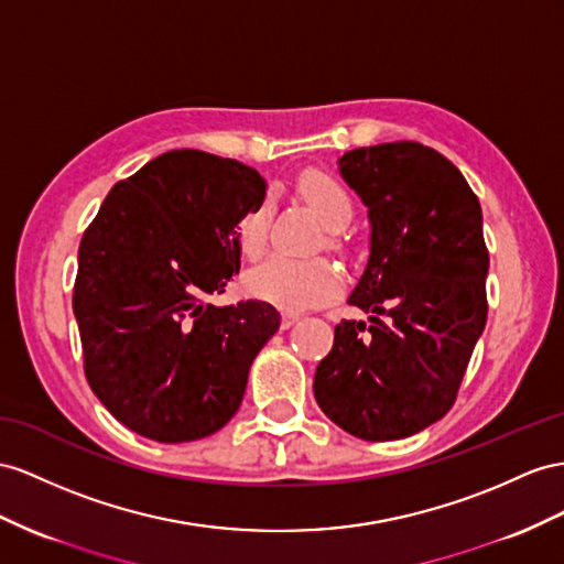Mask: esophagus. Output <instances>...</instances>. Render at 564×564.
Wrapping results in <instances>:
<instances>
[{"instance_id":"obj_1","label":"esophagus","mask_w":564,"mask_h":564,"mask_svg":"<svg viewBox=\"0 0 564 564\" xmlns=\"http://www.w3.org/2000/svg\"><path fill=\"white\" fill-rule=\"evenodd\" d=\"M297 322H300V314H295V312H283V314H281V328H283V330L295 326Z\"/></svg>"}]
</instances>
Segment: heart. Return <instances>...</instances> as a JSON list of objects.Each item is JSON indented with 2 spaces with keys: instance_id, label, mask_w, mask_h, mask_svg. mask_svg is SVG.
I'll use <instances>...</instances> for the list:
<instances>
[{
  "instance_id": "heart-1",
  "label": "heart",
  "mask_w": 564,
  "mask_h": 564,
  "mask_svg": "<svg viewBox=\"0 0 564 564\" xmlns=\"http://www.w3.org/2000/svg\"><path fill=\"white\" fill-rule=\"evenodd\" d=\"M297 193L328 228H343L350 221L355 209L352 195L330 173L316 169L305 171L297 178ZM271 212V202L262 199L238 219L236 240L245 257L257 259L267 250ZM242 285L252 297L276 307L310 310L338 295L340 271L324 259L300 262V259L273 254L245 273Z\"/></svg>"
}]
</instances>
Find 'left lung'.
I'll use <instances>...</instances> for the list:
<instances>
[{"instance_id": "8db88e82", "label": "left lung", "mask_w": 564, "mask_h": 564, "mask_svg": "<svg viewBox=\"0 0 564 564\" xmlns=\"http://www.w3.org/2000/svg\"><path fill=\"white\" fill-rule=\"evenodd\" d=\"M338 169L371 224L367 267L348 302L373 316L369 326H336L314 398L357 438H408L453 408L484 334L481 205L459 169L420 142L345 152Z\"/></svg>"}]
</instances>
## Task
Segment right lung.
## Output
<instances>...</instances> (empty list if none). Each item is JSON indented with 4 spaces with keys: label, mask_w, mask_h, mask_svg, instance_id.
<instances>
[{
    "label": "right lung",
    "mask_w": 564,
    "mask_h": 564,
    "mask_svg": "<svg viewBox=\"0 0 564 564\" xmlns=\"http://www.w3.org/2000/svg\"><path fill=\"white\" fill-rule=\"evenodd\" d=\"M267 195L252 166L171 150L111 187L78 248L74 314L99 402L144 438L212 436L281 326L267 302L214 307L240 269L236 224Z\"/></svg>",
    "instance_id": "right-lung-1"
}]
</instances>
